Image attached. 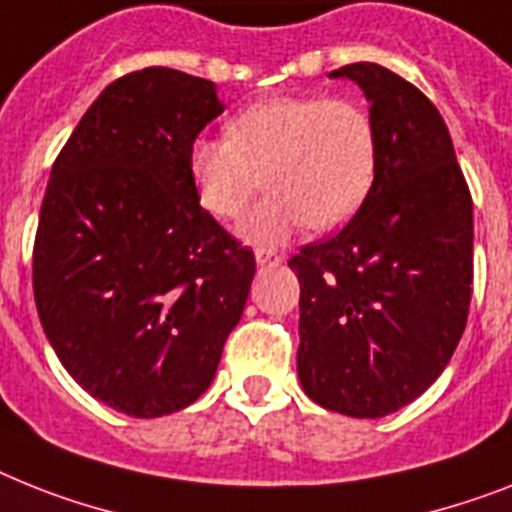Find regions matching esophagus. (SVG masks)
Listing matches in <instances>:
<instances>
[{
	"mask_svg": "<svg viewBox=\"0 0 512 512\" xmlns=\"http://www.w3.org/2000/svg\"><path fill=\"white\" fill-rule=\"evenodd\" d=\"M256 264L261 266H274V264H282V256L272 251H256Z\"/></svg>",
	"mask_w": 512,
	"mask_h": 512,
	"instance_id": "obj_1",
	"label": "esophagus"
}]
</instances>
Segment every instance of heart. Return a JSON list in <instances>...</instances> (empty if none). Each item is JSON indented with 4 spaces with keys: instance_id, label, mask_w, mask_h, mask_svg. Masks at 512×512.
Masks as SVG:
<instances>
[{
    "instance_id": "obj_1",
    "label": "heart",
    "mask_w": 512,
    "mask_h": 512,
    "mask_svg": "<svg viewBox=\"0 0 512 512\" xmlns=\"http://www.w3.org/2000/svg\"><path fill=\"white\" fill-rule=\"evenodd\" d=\"M227 133L190 143V180L201 209L238 219L266 172L272 193L243 222V235L256 246H277L303 225H345L377 175V128L350 99H266L235 114Z\"/></svg>"
}]
</instances>
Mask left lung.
Returning a JSON list of instances; mask_svg holds the SVG:
<instances>
[{
    "instance_id": "obj_1",
    "label": "left lung",
    "mask_w": 512,
    "mask_h": 512,
    "mask_svg": "<svg viewBox=\"0 0 512 512\" xmlns=\"http://www.w3.org/2000/svg\"><path fill=\"white\" fill-rule=\"evenodd\" d=\"M369 99L377 175L356 217L287 261L301 282L298 377L314 403L382 418L426 392L466 329L474 204L442 114L374 62L332 70Z\"/></svg>"
}]
</instances>
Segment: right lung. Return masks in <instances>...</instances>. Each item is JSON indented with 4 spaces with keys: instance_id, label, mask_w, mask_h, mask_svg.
<instances>
[{
    "instance_id": "obj_1",
    "label": "right lung",
    "mask_w": 512,
    "mask_h": 512,
    "mask_svg": "<svg viewBox=\"0 0 512 512\" xmlns=\"http://www.w3.org/2000/svg\"><path fill=\"white\" fill-rule=\"evenodd\" d=\"M211 80L122 75L67 138L46 185L33 295L75 382L135 418L175 413L217 374L256 259L209 211L188 149L222 114Z\"/></svg>"
}]
</instances>
